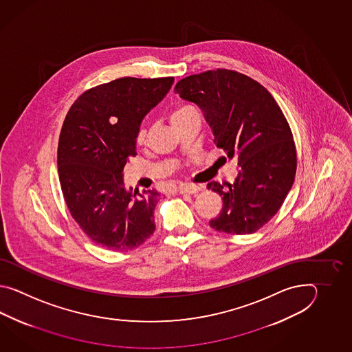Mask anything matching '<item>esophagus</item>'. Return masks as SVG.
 <instances>
[{
  "label": "esophagus",
  "instance_id": "esophagus-1",
  "mask_svg": "<svg viewBox=\"0 0 352 352\" xmlns=\"http://www.w3.org/2000/svg\"><path fill=\"white\" fill-rule=\"evenodd\" d=\"M179 191V194H197L199 191H201V187L196 185H181Z\"/></svg>",
  "mask_w": 352,
  "mask_h": 352
}]
</instances>
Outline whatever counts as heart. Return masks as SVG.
<instances>
[{
  "instance_id": "1",
  "label": "heart",
  "mask_w": 352,
  "mask_h": 352,
  "mask_svg": "<svg viewBox=\"0 0 352 352\" xmlns=\"http://www.w3.org/2000/svg\"><path fill=\"white\" fill-rule=\"evenodd\" d=\"M190 111H194V108L192 107H190V105H185V107H181L179 108L176 112L173 113V118L171 120H176L181 118L182 116H185L186 113L190 112ZM137 141L138 143H141V144H144L146 141H147V131L146 129H141L140 132H138V135H137Z\"/></svg>"
}]
</instances>
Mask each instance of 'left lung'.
Segmentation results:
<instances>
[{"label": "left lung", "instance_id": "8db88e82", "mask_svg": "<svg viewBox=\"0 0 352 352\" xmlns=\"http://www.w3.org/2000/svg\"><path fill=\"white\" fill-rule=\"evenodd\" d=\"M175 93L201 108L217 147L238 158L234 184H208L223 199L210 226L232 235L259 230L280 209L297 170L292 131L282 109L262 84L228 69L186 76Z\"/></svg>", "mask_w": 352, "mask_h": 352}]
</instances>
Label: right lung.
I'll list each match as a JSON object with an SVG mask.
<instances>
[{
	"instance_id": "1",
	"label": "right lung",
	"mask_w": 352,
	"mask_h": 352,
	"mask_svg": "<svg viewBox=\"0 0 352 352\" xmlns=\"http://www.w3.org/2000/svg\"><path fill=\"white\" fill-rule=\"evenodd\" d=\"M173 76L120 78L82 93L60 132L58 171L67 209L107 250L138 248L155 232L156 190H126L123 168L135 157L144 116L165 98Z\"/></svg>"
}]
</instances>
